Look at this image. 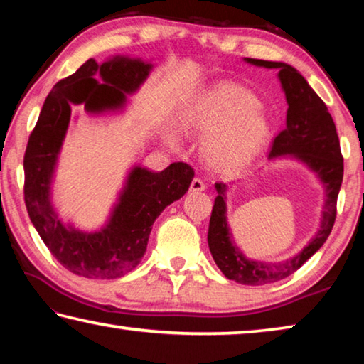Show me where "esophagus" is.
Masks as SVG:
<instances>
[{
  "label": "esophagus",
  "mask_w": 364,
  "mask_h": 364,
  "mask_svg": "<svg viewBox=\"0 0 364 364\" xmlns=\"http://www.w3.org/2000/svg\"><path fill=\"white\" fill-rule=\"evenodd\" d=\"M191 193H200V191L205 189V183L200 180V178H194L193 181H191Z\"/></svg>",
  "instance_id": "1"
}]
</instances>
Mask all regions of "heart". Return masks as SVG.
<instances>
[{"label": "heart", "mask_w": 364, "mask_h": 364, "mask_svg": "<svg viewBox=\"0 0 364 364\" xmlns=\"http://www.w3.org/2000/svg\"><path fill=\"white\" fill-rule=\"evenodd\" d=\"M258 104V97L249 90L220 85L186 109L184 130L208 134L202 156L213 170L234 173L249 167L263 152L271 125Z\"/></svg>", "instance_id": "b5f03b06"}]
</instances>
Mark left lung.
Returning a JSON list of instances; mask_svg holds the SVG:
<instances>
[{"label":"left lung","instance_id":"1","mask_svg":"<svg viewBox=\"0 0 364 364\" xmlns=\"http://www.w3.org/2000/svg\"><path fill=\"white\" fill-rule=\"evenodd\" d=\"M244 60L258 67L278 69L279 82L289 104L286 128L274 138L268 159L291 156L300 160L315 171L326 191L321 225L310 242L297 255L284 262L267 263L247 260L234 245L226 221V184L215 183L218 196L215 197L207 234L213 260L228 279L245 286H263L291 276L308 258L315 255L329 237L337 215V196L343 178V157L334 120L328 107L300 72L284 63L249 58Z\"/></svg>","mask_w":364,"mask_h":364}]
</instances>
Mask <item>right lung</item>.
<instances>
[{
    "instance_id": "1",
    "label": "right lung",
    "mask_w": 364,
    "mask_h": 364,
    "mask_svg": "<svg viewBox=\"0 0 364 364\" xmlns=\"http://www.w3.org/2000/svg\"><path fill=\"white\" fill-rule=\"evenodd\" d=\"M151 69L152 64L123 56L102 64L88 59L75 73L54 85L28 138L23 156L28 217L54 258L83 278L115 279L130 273L144 255L154 221L165 207L186 194L194 178V170L184 162L162 171L133 167L107 225L95 232L65 226L51 205V181L72 104H85L90 114L119 110Z\"/></svg>"
}]
</instances>
